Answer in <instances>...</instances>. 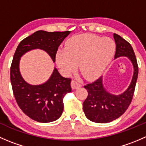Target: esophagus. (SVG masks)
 <instances>
[{"label": "esophagus", "mask_w": 146, "mask_h": 146, "mask_svg": "<svg viewBox=\"0 0 146 146\" xmlns=\"http://www.w3.org/2000/svg\"><path fill=\"white\" fill-rule=\"evenodd\" d=\"M71 87L73 89H76V88L81 87V84L78 81V80H73L71 81Z\"/></svg>", "instance_id": "esophagus-1"}]
</instances>
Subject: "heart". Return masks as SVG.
<instances>
[{
  "instance_id": "heart-1",
  "label": "heart",
  "mask_w": 146,
  "mask_h": 146,
  "mask_svg": "<svg viewBox=\"0 0 146 146\" xmlns=\"http://www.w3.org/2000/svg\"><path fill=\"white\" fill-rule=\"evenodd\" d=\"M116 45L109 37L81 35L72 37L66 49L57 52L56 63L65 73H70L79 64L82 76L88 79L98 77L105 70L114 55Z\"/></svg>"
}]
</instances>
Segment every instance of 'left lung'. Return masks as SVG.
I'll use <instances>...</instances> for the list:
<instances>
[{
    "instance_id": "1",
    "label": "left lung",
    "mask_w": 146,
    "mask_h": 146,
    "mask_svg": "<svg viewBox=\"0 0 146 146\" xmlns=\"http://www.w3.org/2000/svg\"><path fill=\"white\" fill-rule=\"evenodd\" d=\"M114 58L124 56L131 61L134 68L133 78L128 89L119 95H111L104 90L102 77L84 86L88 91V97L83 102V111L87 118L95 123L112 121L126 111L133 99L138 78V66L131 45L117 34H114Z\"/></svg>"
}]
</instances>
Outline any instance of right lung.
Returning <instances> with one entry per match:
<instances>
[{
	"mask_svg": "<svg viewBox=\"0 0 146 146\" xmlns=\"http://www.w3.org/2000/svg\"><path fill=\"white\" fill-rule=\"evenodd\" d=\"M70 31L35 32L25 38L17 46L10 66V81L13 95L19 107L29 118L38 122L48 123L59 118L64 111V98L71 92V79L64 78L54 68L51 78L45 83L29 85L23 80L19 70L20 57L35 48L46 51L55 62L58 48Z\"/></svg>",
	"mask_w": 146,
	"mask_h": 146,
	"instance_id": "right-lung-1",
	"label": "right lung"
}]
</instances>
